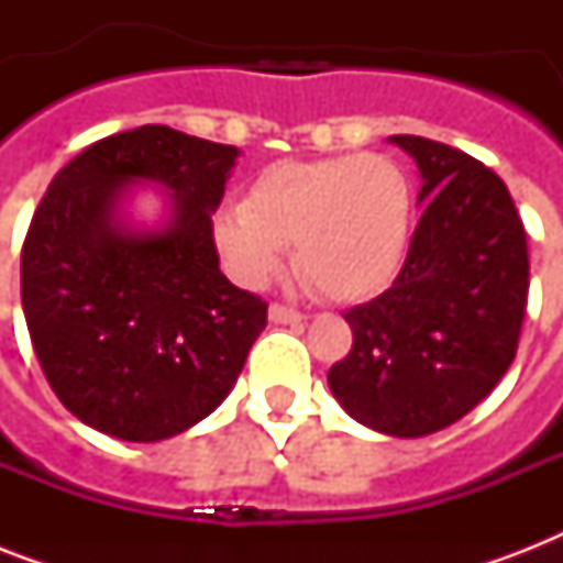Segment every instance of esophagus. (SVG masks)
I'll use <instances>...</instances> for the list:
<instances>
[{"instance_id":"obj_1","label":"esophagus","mask_w":563,"mask_h":563,"mask_svg":"<svg viewBox=\"0 0 563 563\" xmlns=\"http://www.w3.org/2000/svg\"><path fill=\"white\" fill-rule=\"evenodd\" d=\"M268 318H272L274 324H303V321H307L303 312L283 307V303H272V307H268Z\"/></svg>"}]
</instances>
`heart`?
<instances>
[{
	"mask_svg": "<svg viewBox=\"0 0 563 563\" xmlns=\"http://www.w3.org/2000/svg\"><path fill=\"white\" fill-rule=\"evenodd\" d=\"M415 192L400 163L383 154L274 163L251 184L245 207L212 221L221 263L260 289L280 272L286 245L295 268L330 300L385 289L409 254Z\"/></svg>",
	"mask_w": 563,
	"mask_h": 563,
	"instance_id": "b5f03b06",
	"label": "heart"
}]
</instances>
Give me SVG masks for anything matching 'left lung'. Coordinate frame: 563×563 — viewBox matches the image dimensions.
Segmentation results:
<instances>
[{"mask_svg": "<svg viewBox=\"0 0 563 563\" xmlns=\"http://www.w3.org/2000/svg\"><path fill=\"white\" fill-rule=\"evenodd\" d=\"M418 163L423 203L391 289L344 312L353 351L327 383L353 420L423 438L476 409L515 362L529 298L523 221L471 154L394 134Z\"/></svg>", "mask_w": 563, "mask_h": 563, "instance_id": "obj_1", "label": "left lung"}]
</instances>
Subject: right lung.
I'll return each instance as SVG.
<instances>
[{"mask_svg":"<svg viewBox=\"0 0 563 563\" xmlns=\"http://www.w3.org/2000/svg\"><path fill=\"white\" fill-rule=\"evenodd\" d=\"M236 145L143 125L84 148L22 245V312L52 391L119 441L180 435L221 406L268 307L219 272L210 216ZM157 186L158 219L133 198Z\"/></svg>","mask_w":563,"mask_h":563,"instance_id":"right-lung-1","label":"right lung"}]
</instances>
